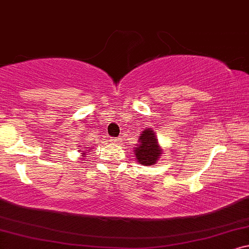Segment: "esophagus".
Listing matches in <instances>:
<instances>
[{
	"label": "esophagus",
	"mask_w": 249,
	"mask_h": 249,
	"mask_svg": "<svg viewBox=\"0 0 249 249\" xmlns=\"http://www.w3.org/2000/svg\"><path fill=\"white\" fill-rule=\"evenodd\" d=\"M121 138H111L110 139V142L111 143H114V144H117V143H120L121 142Z\"/></svg>",
	"instance_id": "esophagus-1"
}]
</instances>
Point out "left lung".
<instances>
[{"mask_svg":"<svg viewBox=\"0 0 249 249\" xmlns=\"http://www.w3.org/2000/svg\"><path fill=\"white\" fill-rule=\"evenodd\" d=\"M136 160L143 166H153L162 155V149L159 146L158 139L152 129L146 128L139 136V144L133 150Z\"/></svg>","mask_w":249,"mask_h":249,"instance_id":"obj_1","label":"left lung"}]
</instances>
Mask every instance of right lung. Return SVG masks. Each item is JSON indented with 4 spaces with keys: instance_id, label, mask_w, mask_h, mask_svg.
<instances>
[{
    "instance_id": "obj_1",
    "label": "right lung",
    "mask_w": 249,
    "mask_h": 249,
    "mask_svg": "<svg viewBox=\"0 0 249 249\" xmlns=\"http://www.w3.org/2000/svg\"><path fill=\"white\" fill-rule=\"evenodd\" d=\"M87 148H88V146H87ZM83 149H86V148H83ZM79 151H80V152H81V150H79ZM86 153H87L86 151H82V155H83L82 157H85V155H86Z\"/></svg>"
}]
</instances>
